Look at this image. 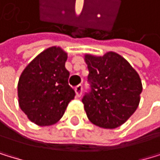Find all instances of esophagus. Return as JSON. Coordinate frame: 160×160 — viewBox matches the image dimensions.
<instances>
[{
    "mask_svg": "<svg viewBox=\"0 0 160 160\" xmlns=\"http://www.w3.org/2000/svg\"><path fill=\"white\" fill-rule=\"evenodd\" d=\"M75 91H76V95H77V97H79L82 95V85H78V87H76V88H75Z\"/></svg>",
    "mask_w": 160,
    "mask_h": 160,
    "instance_id": "obj_1",
    "label": "esophagus"
}]
</instances>
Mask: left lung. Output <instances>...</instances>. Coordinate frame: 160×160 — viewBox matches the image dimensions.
Segmentation results:
<instances>
[{"label":"left lung","mask_w":160,"mask_h":160,"mask_svg":"<svg viewBox=\"0 0 160 160\" xmlns=\"http://www.w3.org/2000/svg\"><path fill=\"white\" fill-rule=\"evenodd\" d=\"M90 92L82 98L85 113L94 125L115 129L137 110L142 90L139 73L115 52L103 56L85 54Z\"/></svg>","instance_id":"1"}]
</instances>
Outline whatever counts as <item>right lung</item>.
I'll return each instance as SVG.
<instances>
[{
    "label": "right lung",
    "instance_id": "1",
    "mask_svg": "<svg viewBox=\"0 0 160 160\" xmlns=\"http://www.w3.org/2000/svg\"><path fill=\"white\" fill-rule=\"evenodd\" d=\"M67 59L68 54L61 47H49L35 57L19 77V107L38 126L57 123L75 98V90L68 82Z\"/></svg>",
    "mask_w": 160,
    "mask_h": 160
}]
</instances>
